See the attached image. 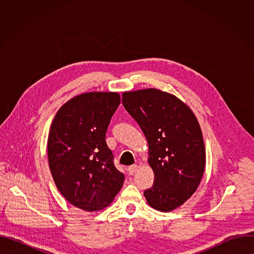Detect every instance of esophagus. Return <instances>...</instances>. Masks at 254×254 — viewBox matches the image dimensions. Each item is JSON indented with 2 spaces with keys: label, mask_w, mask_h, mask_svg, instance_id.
<instances>
[{
  "label": "esophagus",
  "mask_w": 254,
  "mask_h": 254,
  "mask_svg": "<svg viewBox=\"0 0 254 254\" xmlns=\"http://www.w3.org/2000/svg\"><path fill=\"white\" fill-rule=\"evenodd\" d=\"M137 170H138V166L137 165H132V166H129L127 168V173L129 175H133Z\"/></svg>",
  "instance_id": "34e87169"
}]
</instances>
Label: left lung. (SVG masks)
Returning a JSON list of instances; mask_svg holds the SVG:
<instances>
[{
    "label": "left lung",
    "instance_id": "left-lung-1",
    "mask_svg": "<svg viewBox=\"0 0 254 254\" xmlns=\"http://www.w3.org/2000/svg\"><path fill=\"white\" fill-rule=\"evenodd\" d=\"M123 104L149 143L155 181L143 195L152 208L173 211L196 192L205 171L199 122L184 101L157 88L125 91Z\"/></svg>",
    "mask_w": 254,
    "mask_h": 254
}]
</instances>
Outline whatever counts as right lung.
<instances>
[{
	"mask_svg": "<svg viewBox=\"0 0 254 254\" xmlns=\"http://www.w3.org/2000/svg\"><path fill=\"white\" fill-rule=\"evenodd\" d=\"M121 103L118 92H84L56 113L47 153L54 183L62 196L83 211L111 205L125 182L105 141L111 119Z\"/></svg>",
	"mask_w": 254,
	"mask_h": 254,
	"instance_id": "right-lung-1",
	"label": "right lung"
}]
</instances>
